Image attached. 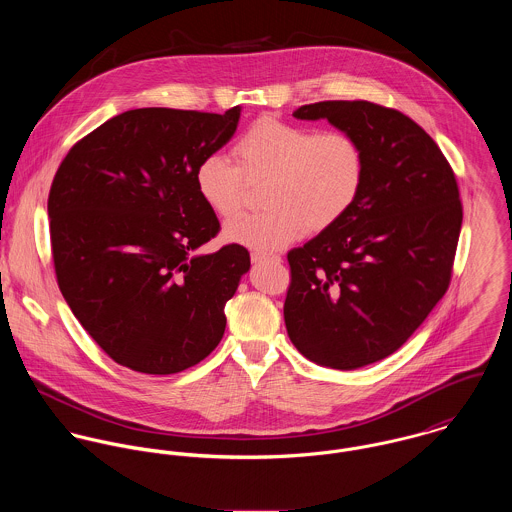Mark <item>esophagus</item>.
Listing matches in <instances>:
<instances>
[{
	"label": "esophagus",
	"instance_id": "esophagus-1",
	"mask_svg": "<svg viewBox=\"0 0 512 512\" xmlns=\"http://www.w3.org/2000/svg\"><path fill=\"white\" fill-rule=\"evenodd\" d=\"M252 262L254 264H260V262H264V260H278V256H274V254H266V252H252Z\"/></svg>",
	"mask_w": 512,
	"mask_h": 512
}]
</instances>
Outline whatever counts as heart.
Instances as JSON below:
<instances>
[{"label":"heart","mask_w":512,"mask_h":512,"mask_svg":"<svg viewBox=\"0 0 512 512\" xmlns=\"http://www.w3.org/2000/svg\"><path fill=\"white\" fill-rule=\"evenodd\" d=\"M236 163L220 153L195 167V187L220 219L234 217L246 179H268L266 211L232 220L224 236L254 250H278L307 230L335 226L357 203L366 175L361 140L347 130H317L274 118L254 122L234 144Z\"/></svg>","instance_id":"b5f03b06"}]
</instances>
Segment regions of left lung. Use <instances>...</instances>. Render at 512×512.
Returning a JSON list of instances; mask_svg holds the SVG:
<instances>
[{
	"label": "left lung",
	"mask_w": 512,
	"mask_h": 512,
	"mask_svg": "<svg viewBox=\"0 0 512 512\" xmlns=\"http://www.w3.org/2000/svg\"><path fill=\"white\" fill-rule=\"evenodd\" d=\"M355 134L363 191L335 226L288 252L284 319L309 361L353 370L398 351L449 288L463 207L451 165L406 114L366 100L293 112Z\"/></svg>",
	"instance_id": "left-lung-1"
}]
</instances>
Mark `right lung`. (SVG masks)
<instances>
[{"instance_id": "right-lung-1", "label": "right lung", "mask_w": 512, "mask_h": 512, "mask_svg": "<svg viewBox=\"0 0 512 512\" xmlns=\"http://www.w3.org/2000/svg\"><path fill=\"white\" fill-rule=\"evenodd\" d=\"M238 118L240 106L128 110L76 142L55 173L47 209L57 282L118 365L175 374L224 335V303L250 254L240 244L195 254L220 230L195 167L234 136Z\"/></svg>"}]
</instances>
